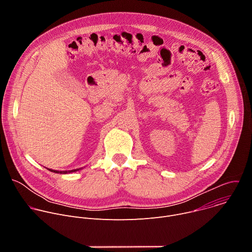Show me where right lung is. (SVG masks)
<instances>
[{"mask_svg": "<svg viewBox=\"0 0 252 252\" xmlns=\"http://www.w3.org/2000/svg\"><path fill=\"white\" fill-rule=\"evenodd\" d=\"M51 171H53V172H56V173H67V172H74V171H78L79 169H73V170H68V171H58V170H52V169H50Z\"/></svg>", "mask_w": 252, "mask_h": 252, "instance_id": "1", "label": "right lung"}]
</instances>
